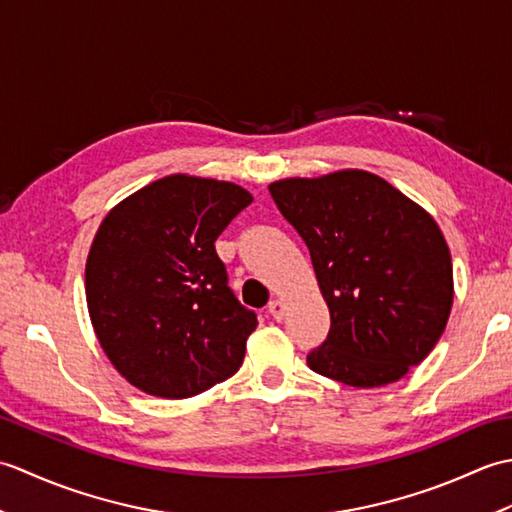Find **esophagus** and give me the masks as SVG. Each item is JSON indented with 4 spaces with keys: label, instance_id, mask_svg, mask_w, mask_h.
I'll list each match as a JSON object with an SVG mask.
<instances>
[{
    "label": "esophagus",
    "instance_id": "obj_1",
    "mask_svg": "<svg viewBox=\"0 0 512 512\" xmlns=\"http://www.w3.org/2000/svg\"><path fill=\"white\" fill-rule=\"evenodd\" d=\"M268 312H270V317H273L275 321H281L286 317V306H284V301L281 299H273L268 303Z\"/></svg>",
    "mask_w": 512,
    "mask_h": 512
}]
</instances>
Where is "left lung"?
<instances>
[{"label":"left lung","mask_w":512,"mask_h":512,"mask_svg":"<svg viewBox=\"0 0 512 512\" xmlns=\"http://www.w3.org/2000/svg\"><path fill=\"white\" fill-rule=\"evenodd\" d=\"M303 237L330 308L312 372L350 387L396 383L447 328L451 253L436 220L376 173L343 169L268 187Z\"/></svg>","instance_id":"1"}]
</instances>
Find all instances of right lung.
I'll use <instances>...</instances> for the list:
<instances>
[{
    "label": "right lung",
    "instance_id": "add662e5",
    "mask_svg": "<svg viewBox=\"0 0 512 512\" xmlns=\"http://www.w3.org/2000/svg\"><path fill=\"white\" fill-rule=\"evenodd\" d=\"M253 195L173 173L105 215L85 264V299L105 356L127 383L191 398L231 378L257 328L226 284L215 239Z\"/></svg>",
    "mask_w": 512,
    "mask_h": 512
}]
</instances>
